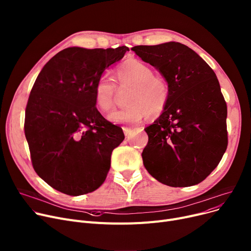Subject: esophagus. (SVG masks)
<instances>
[{
    "mask_svg": "<svg viewBox=\"0 0 251 251\" xmlns=\"http://www.w3.org/2000/svg\"><path fill=\"white\" fill-rule=\"evenodd\" d=\"M123 130H124L126 136H129V135L131 134V132H132V129H131L130 127H126V126H124V127H123Z\"/></svg>",
    "mask_w": 251,
    "mask_h": 251,
    "instance_id": "esophagus-1",
    "label": "esophagus"
}]
</instances>
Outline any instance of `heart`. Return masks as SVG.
Listing matches in <instances>:
<instances>
[{"instance_id": "heart-1", "label": "heart", "mask_w": 251, "mask_h": 251, "mask_svg": "<svg viewBox=\"0 0 251 251\" xmlns=\"http://www.w3.org/2000/svg\"><path fill=\"white\" fill-rule=\"evenodd\" d=\"M119 86H129L127 106L114 109L108 113L111 124L139 123L146 113L150 117L159 116L167 106L170 90L167 82L155 76L153 69L139 60H129L115 72ZM115 84L109 78H100L94 86L93 95L96 106L101 111H108L112 105Z\"/></svg>"}]
</instances>
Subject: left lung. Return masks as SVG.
<instances>
[{"mask_svg": "<svg viewBox=\"0 0 251 251\" xmlns=\"http://www.w3.org/2000/svg\"><path fill=\"white\" fill-rule=\"evenodd\" d=\"M169 86L167 106L145 127V168L159 182L185 187L218 166L228 145L227 105L215 72L191 49L169 41L131 49Z\"/></svg>", "mask_w": 251, "mask_h": 251, "instance_id": "left-lung-1", "label": "left lung"}]
</instances>
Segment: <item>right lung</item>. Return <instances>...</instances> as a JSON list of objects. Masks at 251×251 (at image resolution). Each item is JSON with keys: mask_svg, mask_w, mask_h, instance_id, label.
Wrapping results in <instances>:
<instances>
[{"mask_svg": "<svg viewBox=\"0 0 251 251\" xmlns=\"http://www.w3.org/2000/svg\"><path fill=\"white\" fill-rule=\"evenodd\" d=\"M128 50L68 48L44 65L25 110L24 130L32 165L63 194L92 193L104 182L122 127L97 110L93 90L103 72Z\"/></svg>", "mask_w": 251, "mask_h": 251, "instance_id": "obj_1", "label": "right lung"}]
</instances>
